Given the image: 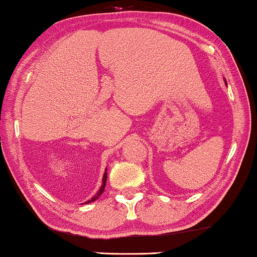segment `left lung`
<instances>
[{
  "instance_id": "1",
  "label": "left lung",
  "mask_w": 257,
  "mask_h": 257,
  "mask_svg": "<svg viewBox=\"0 0 257 257\" xmlns=\"http://www.w3.org/2000/svg\"><path fill=\"white\" fill-rule=\"evenodd\" d=\"M224 84H226V85H227V82H226V79H224Z\"/></svg>"
}]
</instances>
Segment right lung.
I'll return each mask as SVG.
<instances>
[{
    "instance_id": "add662e5",
    "label": "right lung",
    "mask_w": 257,
    "mask_h": 257,
    "mask_svg": "<svg viewBox=\"0 0 257 257\" xmlns=\"http://www.w3.org/2000/svg\"><path fill=\"white\" fill-rule=\"evenodd\" d=\"M107 170L106 168H105V173H104V175H103V184H101V186H100V188H99V191L97 192V194L96 195H93L92 198H91L89 201H86L85 203H90V202H92V201H96V200L99 198V196L103 194V192H104V188H105V185H106V179H107Z\"/></svg>"
}]
</instances>
